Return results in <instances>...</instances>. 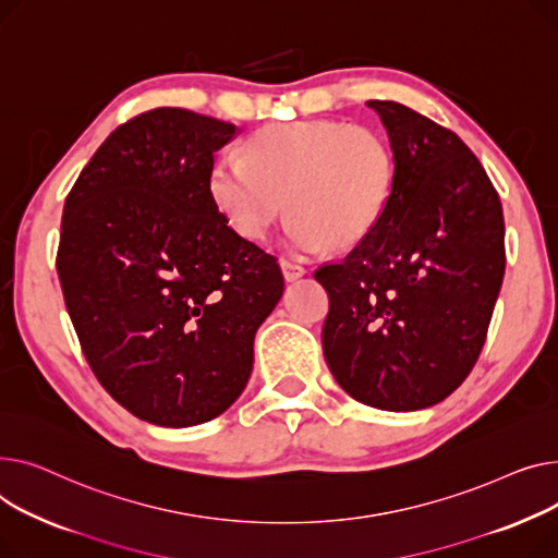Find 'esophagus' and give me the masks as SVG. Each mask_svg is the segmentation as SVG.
Segmentation results:
<instances>
[{
	"label": "esophagus",
	"mask_w": 558,
	"mask_h": 558,
	"mask_svg": "<svg viewBox=\"0 0 558 558\" xmlns=\"http://www.w3.org/2000/svg\"><path fill=\"white\" fill-rule=\"evenodd\" d=\"M281 272H283V279L286 281H298L300 277L306 275V268L300 266V264H292V260H281Z\"/></svg>",
	"instance_id": "34e87169"
}]
</instances>
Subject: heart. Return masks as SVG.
I'll use <instances>...</instances> for the list:
<instances>
[{
    "label": "heart",
    "instance_id": "heart-1",
    "mask_svg": "<svg viewBox=\"0 0 558 558\" xmlns=\"http://www.w3.org/2000/svg\"><path fill=\"white\" fill-rule=\"evenodd\" d=\"M391 180L395 159L372 130L290 121L258 130L245 155L222 153L209 193L234 232L252 241L268 236L288 195V243L313 254L363 241L385 209Z\"/></svg>",
    "mask_w": 558,
    "mask_h": 558
}]
</instances>
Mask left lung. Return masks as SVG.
<instances>
[{"label":"left lung","mask_w":558,"mask_h":558,"mask_svg":"<svg viewBox=\"0 0 558 558\" xmlns=\"http://www.w3.org/2000/svg\"><path fill=\"white\" fill-rule=\"evenodd\" d=\"M395 155L372 232L315 279L329 292L326 365L355 401L412 412L464 383L505 277V218L480 159L452 130L367 101Z\"/></svg>","instance_id":"obj_1"}]
</instances>
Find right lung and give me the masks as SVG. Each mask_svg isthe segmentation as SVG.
Returning <instances> with one entry per match:
<instances>
[{
    "mask_svg": "<svg viewBox=\"0 0 558 558\" xmlns=\"http://www.w3.org/2000/svg\"><path fill=\"white\" fill-rule=\"evenodd\" d=\"M236 125L155 108L119 125L62 209L56 268L81 349L137 418L189 428L245 389L254 336L283 294L277 258L209 193Z\"/></svg>",
    "mask_w": 558,
    "mask_h": 558,
    "instance_id": "obj_1",
    "label": "right lung"
}]
</instances>
